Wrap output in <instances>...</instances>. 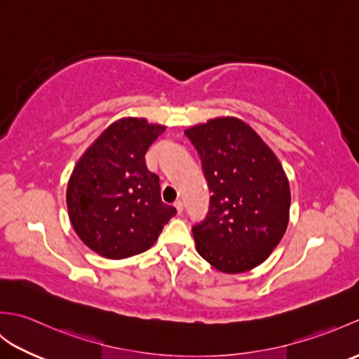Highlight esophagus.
Returning a JSON list of instances; mask_svg holds the SVG:
<instances>
[{
	"label": "esophagus",
	"instance_id": "esophagus-1",
	"mask_svg": "<svg viewBox=\"0 0 359 359\" xmlns=\"http://www.w3.org/2000/svg\"><path fill=\"white\" fill-rule=\"evenodd\" d=\"M174 207H175V210H177L179 215H182V211H184V202H182V201H175V202H174Z\"/></svg>",
	"mask_w": 359,
	"mask_h": 359
}]
</instances>
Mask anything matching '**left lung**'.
Masks as SVG:
<instances>
[{
  "label": "left lung",
  "instance_id": "left-lung-1",
  "mask_svg": "<svg viewBox=\"0 0 359 359\" xmlns=\"http://www.w3.org/2000/svg\"><path fill=\"white\" fill-rule=\"evenodd\" d=\"M202 160L210 210L193 226L196 250L222 273L261 265L285 234L290 185L276 154L253 128L216 117L185 131Z\"/></svg>",
  "mask_w": 359,
  "mask_h": 359
}]
</instances>
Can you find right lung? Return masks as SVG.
<instances>
[{
	"mask_svg": "<svg viewBox=\"0 0 359 359\" xmlns=\"http://www.w3.org/2000/svg\"><path fill=\"white\" fill-rule=\"evenodd\" d=\"M165 131L147 118L114 121L85 151L67 182L66 203L75 233L97 255L125 259L154 245L175 212L160 197L158 175L144 154Z\"/></svg>",
	"mask_w": 359,
	"mask_h": 359,
	"instance_id": "obj_1",
	"label": "right lung"
}]
</instances>
